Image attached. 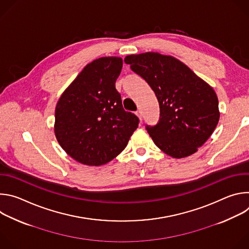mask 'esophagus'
I'll return each instance as SVG.
<instances>
[{
  "instance_id": "obj_1",
  "label": "esophagus",
  "mask_w": 249,
  "mask_h": 249,
  "mask_svg": "<svg viewBox=\"0 0 249 249\" xmlns=\"http://www.w3.org/2000/svg\"><path fill=\"white\" fill-rule=\"evenodd\" d=\"M136 115L139 117L140 121L142 122V113H141V111H140V110H137V111H136Z\"/></svg>"
}]
</instances>
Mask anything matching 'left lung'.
I'll use <instances>...</instances> for the list:
<instances>
[{"instance_id":"1","label":"left lung","mask_w":249,"mask_h":249,"mask_svg":"<svg viewBox=\"0 0 249 249\" xmlns=\"http://www.w3.org/2000/svg\"><path fill=\"white\" fill-rule=\"evenodd\" d=\"M124 62L150 85L159 100L160 120L146 126L157 147L174 159L196 153L220 119L215 90L172 56L147 52L126 56Z\"/></svg>"}]
</instances>
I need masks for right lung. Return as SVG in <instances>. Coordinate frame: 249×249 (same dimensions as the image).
<instances>
[{"instance_id": "add662e5", "label": "right lung", "mask_w": 249, "mask_h": 249, "mask_svg": "<svg viewBox=\"0 0 249 249\" xmlns=\"http://www.w3.org/2000/svg\"><path fill=\"white\" fill-rule=\"evenodd\" d=\"M123 61L102 57L88 64L61 95L54 131L62 149L77 161L102 165L116 158L138 128L115 88Z\"/></svg>"}]
</instances>
